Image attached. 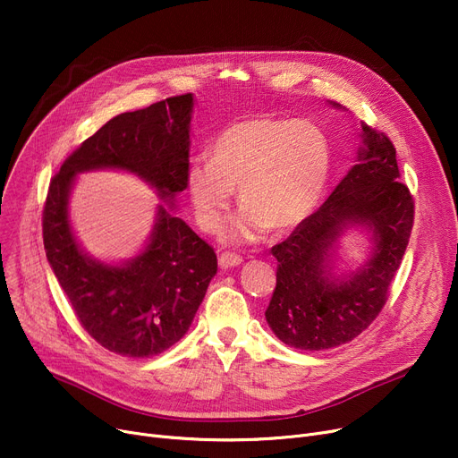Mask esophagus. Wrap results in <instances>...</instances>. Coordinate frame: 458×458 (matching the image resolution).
<instances>
[{"label": "esophagus", "mask_w": 458, "mask_h": 458, "mask_svg": "<svg viewBox=\"0 0 458 458\" xmlns=\"http://www.w3.org/2000/svg\"><path fill=\"white\" fill-rule=\"evenodd\" d=\"M242 258H239L237 254H232V252H225V254H221L219 256V266H221V269H232V267H237V266H242Z\"/></svg>", "instance_id": "1"}]
</instances>
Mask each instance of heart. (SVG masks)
<instances>
[{
  "label": "heart",
  "instance_id": "b5f03b06",
  "mask_svg": "<svg viewBox=\"0 0 458 458\" xmlns=\"http://www.w3.org/2000/svg\"><path fill=\"white\" fill-rule=\"evenodd\" d=\"M327 135L308 120L245 116L216 133L208 159L191 161L185 187L199 226L221 232L235 187L243 208L225 232V243L261 242L269 228L290 230L314 213L330 174Z\"/></svg>",
  "mask_w": 458,
  "mask_h": 458
}]
</instances>
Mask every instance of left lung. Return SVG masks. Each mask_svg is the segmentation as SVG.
I'll use <instances>...</instances> for the list:
<instances>
[{
  "label": "left lung",
  "mask_w": 458,
  "mask_h": 458,
  "mask_svg": "<svg viewBox=\"0 0 458 458\" xmlns=\"http://www.w3.org/2000/svg\"><path fill=\"white\" fill-rule=\"evenodd\" d=\"M358 135L356 163L327 202L273 247L276 287L266 319L280 342L301 351L344 345L371 325L412 232L414 202L399 182L392 140L364 123ZM347 233H362L370 247L364 262L340 272L335 263Z\"/></svg>",
  "instance_id": "obj_1"
}]
</instances>
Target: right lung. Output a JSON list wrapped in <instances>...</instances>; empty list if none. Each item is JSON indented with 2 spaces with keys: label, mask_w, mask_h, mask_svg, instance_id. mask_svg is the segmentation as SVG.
I'll return each mask as SVG.
<instances>
[{
  "label": "right lung",
  "mask_w": 458,
  "mask_h": 458,
  "mask_svg": "<svg viewBox=\"0 0 458 458\" xmlns=\"http://www.w3.org/2000/svg\"><path fill=\"white\" fill-rule=\"evenodd\" d=\"M195 96L182 94L113 116L61 166L44 206V250L85 330L111 352L150 358L180 342L216 275L213 249L176 215L185 189ZM118 170L164 202L143 249L123 262L89 255L69 221L77 174Z\"/></svg>",
  "instance_id": "add662e5"
}]
</instances>
